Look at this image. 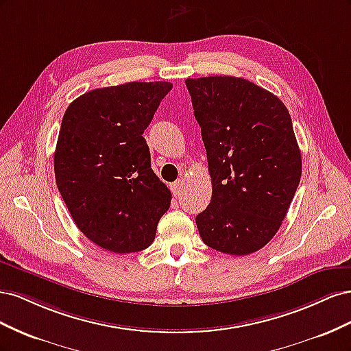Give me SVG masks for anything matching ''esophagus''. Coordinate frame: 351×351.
<instances>
[{"instance_id": "obj_1", "label": "esophagus", "mask_w": 351, "mask_h": 351, "mask_svg": "<svg viewBox=\"0 0 351 351\" xmlns=\"http://www.w3.org/2000/svg\"><path fill=\"white\" fill-rule=\"evenodd\" d=\"M169 189H171L173 195H178L180 192H182V189H183V180H177V182L171 183V184H169Z\"/></svg>"}]
</instances>
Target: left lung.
<instances>
[{
    "label": "left lung",
    "instance_id": "left-lung-1",
    "mask_svg": "<svg viewBox=\"0 0 351 351\" xmlns=\"http://www.w3.org/2000/svg\"><path fill=\"white\" fill-rule=\"evenodd\" d=\"M212 180L196 217L206 246L244 256L268 244L300 183L302 155L291 117L274 93L246 79H187Z\"/></svg>",
    "mask_w": 351,
    "mask_h": 351
}]
</instances>
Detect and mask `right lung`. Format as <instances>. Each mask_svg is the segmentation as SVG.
Masks as SVG:
<instances>
[{"label":"right lung","instance_id":"obj_1","mask_svg":"<svg viewBox=\"0 0 351 351\" xmlns=\"http://www.w3.org/2000/svg\"><path fill=\"white\" fill-rule=\"evenodd\" d=\"M171 89L169 82L93 89L62 117L54 154L57 187L79 230L105 250L149 247L171 205L142 136Z\"/></svg>","mask_w":351,"mask_h":351}]
</instances>
